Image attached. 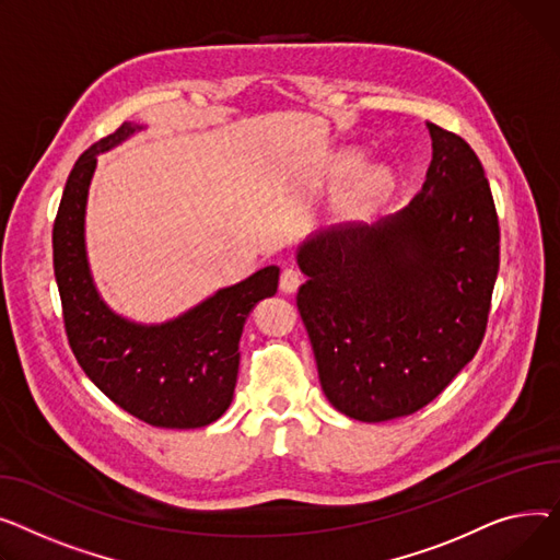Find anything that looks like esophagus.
Instances as JSON below:
<instances>
[{"label":"esophagus","mask_w":560,"mask_h":560,"mask_svg":"<svg viewBox=\"0 0 560 560\" xmlns=\"http://www.w3.org/2000/svg\"><path fill=\"white\" fill-rule=\"evenodd\" d=\"M301 282H303L301 273L295 271V269H291V267H287V269L282 271V276H280V289H282L284 293H293L295 289L301 287Z\"/></svg>","instance_id":"obj_1"}]
</instances>
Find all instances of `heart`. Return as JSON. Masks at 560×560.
<instances>
[{
  "instance_id": "1",
  "label": "heart",
  "mask_w": 560,
  "mask_h": 560,
  "mask_svg": "<svg viewBox=\"0 0 560 560\" xmlns=\"http://www.w3.org/2000/svg\"><path fill=\"white\" fill-rule=\"evenodd\" d=\"M388 180H390L388 172L384 167H377V164H369V167L359 170L354 174L352 189L348 194V206L352 210H357V208H366V206L375 203L386 191Z\"/></svg>"
}]
</instances>
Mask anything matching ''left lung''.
<instances>
[{
    "label": "left lung",
    "mask_w": 560,
    "mask_h": 560,
    "mask_svg": "<svg viewBox=\"0 0 560 560\" xmlns=\"http://www.w3.org/2000/svg\"><path fill=\"white\" fill-rule=\"evenodd\" d=\"M427 128L432 164L405 210L332 228L299 250L307 282L295 305L323 393L361 422L430 405L486 335L500 269L495 201L470 144Z\"/></svg>",
    "instance_id": "left-lung-1"
}]
</instances>
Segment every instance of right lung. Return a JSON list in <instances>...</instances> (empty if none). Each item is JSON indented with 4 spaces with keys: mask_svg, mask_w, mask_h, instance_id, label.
I'll list each match as a JSON object with an SVG mask.
<instances>
[{
    "mask_svg": "<svg viewBox=\"0 0 560 560\" xmlns=\"http://www.w3.org/2000/svg\"><path fill=\"white\" fill-rule=\"evenodd\" d=\"M142 126L124 121L94 142L65 183L54 221V276L65 332L83 373L130 416L167 430H194L221 418L233 402L244 320L257 301L278 291L267 267L162 325L130 323L98 299L85 257V201L96 155Z\"/></svg>",
    "mask_w": 560,
    "mask_h": 560,
    "instance_id": "1",
    "label": "right lung"
}]
</instances>
